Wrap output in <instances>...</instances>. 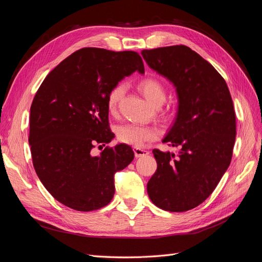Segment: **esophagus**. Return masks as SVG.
<instances>
[{"instance_id":"obj_1","label":"esophagus","mask_w":262,"mask_h":262,"mask_svg":"<svg viewBox=\"0 0 262 262\" xmlns=\"http://www.w3.org/2000/svg\"><path fill=\"white\" fill-rule=\"evenodd\" d=\"M134 152H135V157L136 158H140V157H144L149 155L148 150H145V149H141V148H134Z\"/></svg>"}]
</instances>
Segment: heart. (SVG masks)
Instances as JSON below:
<instances>
[{
  "mask_svg": "<svg viewBox=\"0 0 262 262\" xmlns=\"http://www.w3.org/2000/svg\"><path fill=\"white\" fill-rule=\"evenodd\" d=\"M125 84L118 83L111 90L107 96V108L111 113H115L119 101L125 93ZM139 90L144 94L147 101L154 106H160L167 99L166 88L159 80L155 78H147L140 81ZM116 136L119 141L124 144L139 147L148 140L157 137V130L152 127L138 124H123L117 127Z\"/></svg>",
  "mask_w": 262,
  "mask_h": 262,
  "instance_id": "b5f03b06",
  "label": "heart"
}]
</instances>
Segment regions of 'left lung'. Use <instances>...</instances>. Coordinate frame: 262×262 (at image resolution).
Listing matches in <instances>:
<instances>
[{"mask_svg":"<svg viewBox=\"0 0 262 262\" xmlns=\"http://www.w3.org/2000/svg\"><path fill=\"white\" fill-rule=\"evenodd\" d=\"M151 69L176 86L179 108L163 143L178 154L154 149L157 170L147 184L152 203L185 212L211 195L229 167L236 138L234 104L225 80L184 45L141 51Z\"/></svg>","mask_w":262,"mask_h":262,"instance_id":"obj_1","label":"left lung"}]
</instances>
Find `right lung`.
I'll return each mask as SVG.
<instances>
[{"label": "right lung", "mask_w": 262, "mask_h": 262, "mask_svg": "<svg viewBox=\"0 0 262 262\" xmlns=\"http://www.w3.org/2000/svg\"><path fill=\"white\" fill-rule=\"evenodd\" d=\"M135 71L145 72L136 51L82 48L49 72L35 95L28 137L34 168L51 195L72 210L107 205L115 173L134 159L132 147L123 144L106 146L99 156L92 149L114 137L107 96Z\"/></svg>", "instance_id": "right-lung-1"}]
</instances>
